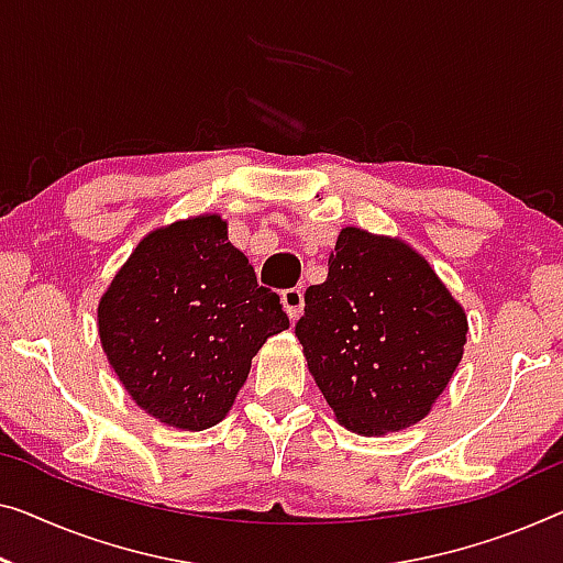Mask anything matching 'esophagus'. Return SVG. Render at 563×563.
Wrapping results in <instances>:
<instances>
[{
  "instance_id": "34e87169",
  "label": "esophagus",
  "mask_w": 563,
  "mask_h": 563,
  "mask_svg": "<svg viewBox=\"0 0 563 563\" xmlns=\"http://www.w3.org/2000/svg\"><path fill=\"white\" fill-rule=\"evenodd\" d=\"M280 300H283V308H285V313H288L290 321H298V318L303 316V303H306L303 290H300V288L283 290Z\"/></svg>"
}]
</instances>
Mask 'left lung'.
<instances>
[{
  "label": "left lung",
  "mask_w": 563,
  "mask_h": 563,
  "mask_svg": "<svg viewBox=\"0 0 563 563\" xmlns=\"http://www.w3.org/2000/svg\"><path fill=\"white\" fill-rule=\"evenodd\" d=\"M296 335L335 419L382 438L430 415L463 358L467 316L405 240L343 228Z\"/></svg>",
  "instance_id": "obj_1"
}]
</instances>
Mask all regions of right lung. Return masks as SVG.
I'll return each mask as SVG.
<instances>
[{
  "label": "right lung",
  "mask_w": 563,
  "mask_h": 563,
  "mask_svg": "<svg viewBox=\"0 0 563 563\" xmlns=\"http://www.w3.org/2000/svg\"><path fill=\"white\" fill-rule=\"evenodd\" d=\"M290 325L220 214L151 230L98 300V335L129 397L158 422H222L253 356Z\"/></svg>",
  "instance_id": "1"
}]
</instances>
